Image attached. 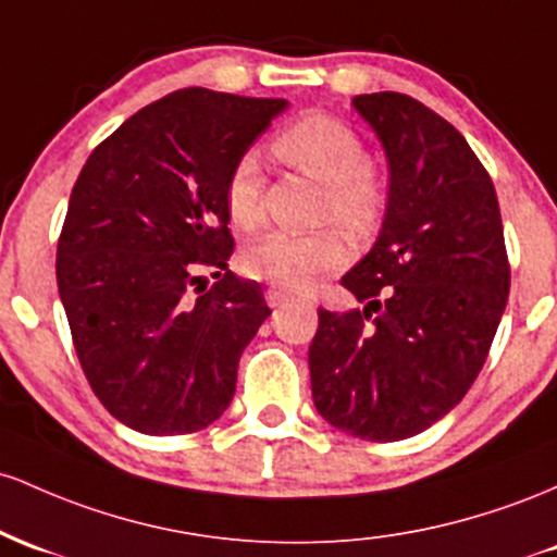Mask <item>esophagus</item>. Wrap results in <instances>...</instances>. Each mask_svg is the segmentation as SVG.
<instances>
[{
    "mask_svg": "<svg viewBox=\"0 0 557 557\" xmlns=\"http://www.w3.org/2000/svg\"><path fill=\"white\" fill-rule=\"evenodd\" d=\"M265 295H268V302H271L273 308H278V305L292 302V299H295V292L284 289V286H278V284H271V286H268Z\"/></svg>",
    "mask_w": 557,
    "mask_h": 557,
    "instance_id": "1",
    "label": "esophagus"
}]
</instances>
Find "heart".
Listing matches in <instances>:
<instances>
[{
    "instance_id": "b5f03b06",
    "label": "heart",
    "mask_w": 557,
    "mask_h": 557,
    "mask_svg": "<svg viewBox=\"0 0 557 557\" xmlns=\"http://www.w3.org/2000/svg\"><path fill=\"white\" fill-rule=\"evenodd\" d=\"M273 152L286 165L323 184L318 215L334 221L349 239H368L384 221L389 189L376 168L368 162L362 139L339 117L310 112L286 126L273 139ZM226 212L236 228L252 231L262 223V173L252 152L231 165ZM347 247L336 228L312 234H268L242 255L247 276L273 281L289 292H302L323 273L345 265Z\"/></svg>"
}]
</instances>
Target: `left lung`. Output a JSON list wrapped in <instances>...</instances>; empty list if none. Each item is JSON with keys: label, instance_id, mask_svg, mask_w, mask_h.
Instances as JSON below:
<instances>
[{"label": "left lung", "instance_id": "8db88e82", "mask_svg": "<svg viewBox=\"0 0 557 557\" xmlns=\"http://www.w3.org/2000/svg\"><path fill=\"white\" fill-rule=\"evenodd\" d=\"M389 160L376 245L342 286L362 310H318L312 403L371 442L421 434L476 381L508 305L510 262L490 173L458 128L408 94L352 97Z\"/></svg>", "mask_w": 557, "mask_h": 557}]
</instances>
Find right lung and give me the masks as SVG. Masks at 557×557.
I'll list each match as a JSON object with an SVG mask.
<instances>
[{
	"instance_id": "right-lung-1",
	"label": "right lung",
	"mask_w": 557,
	"mask_h": 557,
	"mask_svg": "<svg viewBox=\"0 0 557 557\" xmlns=\"http://www.w3.org/2000/svg\"><path fill=\"white\" fill-rule=\"evenodd\" d=\"M286 99L181 89L131 115L81 168L58 286L94 395L141 434L210 426L271 308L228 271L231 165ZM216 278L207 284L203 273Z\"/></svg>"
}]
</instances>
